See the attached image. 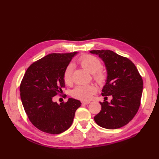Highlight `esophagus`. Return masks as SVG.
<instances>
[{"mask_svg":"<svg viewBox=\"0 0 159 159\" xmlns=\"http://www.w3.org/2000/svg\"><path fill=\"white\" fill-rule=\"evenodd\" d=\"M91 102L89 100H84V101H82V104H89Z\"/></svg>","mask_w":159,"mask_h":159,"instance_id":"1","label":"esophagus"}]
</instances>
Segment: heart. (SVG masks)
Instances as JSON below:
<instances>
[{
    "label": "heart",
    "instance_id": "1",
    "mask_svg": "<svg viewBox=\"0 0 159 159\" xmlns=\"http://www.w3.org/2000/svg\"><path fill=\"white\" fill-rule=\"evenodd\" d=\"M79 63L84 70L90 74H93L94 79L97 81L102 82L104 79V74L98 70L101 67V63L96 57L91 55H85L80 58ZM73 66L72 64L66 67L63 73V80L66 85H70L72 82ZM96 88L93 85H79L76 87L72 92V95L76 98L87 100L91 98L92 94L96 92Z\"/></svg>",
    "mask_w": 159,
    "mask_h": 159
}]
</instances>
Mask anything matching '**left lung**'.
Wrapping results in <instances>:
<instances>
[{"label":"left lung","instance_id":"1","mask_svg":"<svg viewBox=\"0 0 159 159\" xmlns=\"http://www.w3.org/2000/svg\"><path fill=\"white\" fill-rule=\"evenodd\" d=\"M103 61L107 70L106 83L102 89L105 96L100 112L94 117L98 126L117 129L126 125L137 113L143 92V80L134 64L126 57L110 50H91ZM112 100L107 101L106 96Z\"/></svg>","mask_w":159,"mask_h":159}]
</instances>
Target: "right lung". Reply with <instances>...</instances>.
I'll use <instances>...</instances> for the list:
<instances>
[{"mask_svg":"<svg viewBox=\"0 0 159 159\" xmlns=\"http://www.w3.org/2000/svg\"><path fill=\"white\" fill-rule=\"evenodd\" d=\"M77 52L52 53L29 67L20 87V98L29 120L44 133L57 134L71 126L81 102L69 98L58 104L53 97L65 87L63 73Z\"/></svg>","mask_w":159,"mask_h":159,"instance_id":"1","label":"right lung"}]
</instances>
